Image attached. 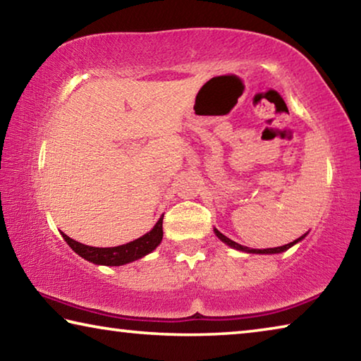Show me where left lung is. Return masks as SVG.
<instances>
[{
    "label": "left lung",
    "instance_id": "left-lung-1",
    "mask_svg": "<svg viewBox=\"0 0 361 361\" xmlns=\"http://www.w3.org/2000/svg\"><path fill=\"white\" fill-rule=\"evenodd\" d=\"M215 234H216V237H218L219 240H223V242L226 243V245H229V247L235 248V250H240V252H247V253H256V255H274V253H282V252H285V250L291 248L293 245H295V243L301 242V240L304 239V237H305V234H304V235L299 237V239L293 240V242H290V243H286V245H282V247H276V248H262V250H259V248H248V247H243V245H240V243H237V242H234V240L228 239V237L223 235L221 232H219L218 229H215Z\"/></svg>",
    "mask_w": 361,
    "mask_h": 361
}]
</instances>
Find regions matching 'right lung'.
Masks as SVG:
<instances>
[{
	"instance_id": "obj_1",
	"label": "right lung",
	"mask_w": 361,
	"mask_h": 361,
	"mask_svg": "<svg viewBox=\"0 0 361 361\" xmlns=\"http://www.w3.org/2000/svg\"><path fill=\"white\" fill-rule=\"evenodd\" d=\"M162 219H164V215L159 218V221L154 224V228H152L149 232H146V234L140 237V239L124 243V245H119V247H109V248L89 247V245H84V243H79L76 240L70 239V237L63 234V232H60V234L63 235L65 242L71 247L73 252L78 253L81 258L94 262V264L122 266V264H127V262L143 258V256L151 253L152 250H156V247L161 243L162 235H164Z\"/></svg>"
}]
</instances>
